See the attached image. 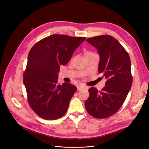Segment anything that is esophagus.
<instances>
[{
	"label": "esophagus",
	"mask_w": 149,
	"mask_h": 149,
	"mask_svg": "<svg viewBox=\"0 0 149 149\" xmlns=\"http://www.w3.org/2000/svg\"><path fill=\"white\" fill-rule=\"evenodd\" d=\"M83 88V86H81V85H78L77 86L78 91H80V90H81Z\"/></svg>",
	"instance_id": "esophagus-1"
}]
</instances>
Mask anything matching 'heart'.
Segmentation results:
<instances>
[{
  "mask_svg": "<svg viewBox=\"0 0 149 149\" xmlns=\"http://www.w3.org/2000/svg\"><path fill=\"white\" fill-rule=\"evenodd\" d=\"M91 53H93L92 52H87L85 53V55H88V54H91Z\"/></svg>",
  "mask_w": 149,
  "mask_h": 149,
  "instance_id": "b5f03b06",
  "label": "heart"
}]
</instances>
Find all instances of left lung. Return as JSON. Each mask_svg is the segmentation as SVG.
<instances>
[{
	"mask_svg": "<svg viewBox=\"0 0 149 149\" xmlns=\"http://www.w3.org/2000/svg\"><path fill=\"white\" fill-rule=\"evenodd\" d=\"M86 41L95 47L100 55L98 71L106 79L101 91L93 87L85 101L86 109L94 118H109L118 112L131 88V63L127 52L111 35L89 38Z\"/></svg>",
	"mask_w": 149,
	"mask_h": 149,
	"instance_id": "1",
	"label": "left lung"
}]
</instances>
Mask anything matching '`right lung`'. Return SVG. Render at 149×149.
<instances>
[{"label": "right lung", "instance_id": "right-lung-1", "mask_svg": "<svg viewBox=\"0 0 149 149\" xmlns=\"http://www.w3.org/2000/svg\"><path fill=\"white\" fill-rule=\"evenodd\" d=\"M85 37L53 34L35 44L28 55L24 84L28 102L42 118L55 120L67 112L76 91L71 83L57 84L61 65H66Z\"/></svg>", "mask_w": 149, "mask_h": 149}]
</instances>
